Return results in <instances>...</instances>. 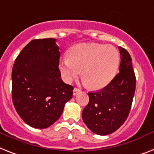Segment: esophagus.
Segmentation results:
<instances>
[{"label": "esophagus", "mask_w": 154, "mask_h": 154, "mask_svg": "<svg viewBox=\"0 0 154 154\" xmlns=\"http://www.w3.org/2000/svg\"><path fill=\"white\" fill-rule=\"evenodd\" d=\"M81 92V91H80V89H79V88H74V90H73V94L74 95H77V94H79V93H80Z\"/></svg>", "instance_id": "34e87169"}]
</instances>
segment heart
Instances as JSON below:
<instances>
[{
    "label": "heart",
    "instance_id": "1",
    "mask_svg": "<svg viewBox=\"0 0 154 154\" xmlns=\"http://www.w3.org/2000/svg\"><path fill=\"white\" fill-rule=\"evenodd\" d=\"M68 56L62 58L60 63L63 79L71 83L78 78L82 70V78L92 90L106 87L116 76L120 64L119 51L111 45L79 44L70 49Z\"/></svg>",
    "mask_w": 154,
    "mask_h": 154
}]
</instances>
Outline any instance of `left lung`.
I'll return each instance as SVG.
<instances>
[{
    "mask_svg": "<svg viewBox=\"0 0 154 154\" xmlns=\"http://www.w3.org/2000/svg\"><path fill=\"white\" fill-rule=\"evenodd\" d=\"M121 55L119 73L104 88L90 92L89 103L83 110V120L92 132L107 135L116 131L130 114L136 88L132 59L126 49L119 47Z\"/></svg>",
    "mask_w": 154,
    "mask_h": 154,
    "instance_id": "left-lung-1",
    "label": "left lung"
}]
</instances>
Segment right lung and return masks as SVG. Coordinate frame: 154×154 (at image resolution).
Listing matches in <instances>:
<instances>
[{
    "label": "right lung",
    "instance_id": "right-lung-1",
    "mask_svg": "<svg viewBox=\"0 0 154 154\" xmlns=\"http://www.w3.org/2000/svg\"><path fill=\"white\" fill-rule=\"evenodd\" d=\"M53 38L33 40L18 55L12 71V98L28 126L44 129L60 119L74 87L60 79V52Z\"/></svg>",
    "mask_w": 154,
    "mask_h": 154
}]
</instances>
